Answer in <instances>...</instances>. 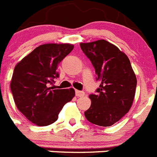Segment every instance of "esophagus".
<instances>
[{
    "label": "esophagus",
    "mask_w": 157,
    "mask_h": 157,
    "mask_svg": "<svg viewBox=\"0 0 157 157\" xmlns=\"http://www.w3.org/2000/svg\"><path fill=\"white\" fill-rule=\"evenodd\" d=\"M75 95L76 97H82V96L85 95V93L82 92V91H79V90H75Z\"/></svg>",
    "instance_id": "obj_1"
}]
</instances>
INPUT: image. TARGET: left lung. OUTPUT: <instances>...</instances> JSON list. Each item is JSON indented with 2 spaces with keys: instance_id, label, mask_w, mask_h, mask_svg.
<instances>
[{
  "instance_id": "8db88e82",
  "label": "left lung",
  "mask_w": 157,
  "mask_h": 157,
  "mask_svg": "<svg viewBox=\"0 0 157 157\" xmlns=\"http://www.w3.org/2000/svg\"><path fill=\"white\" fill-rule=\"evenodd\" d=\"M82 50L95 68L101 82L97 94H90V108L85 112L88 121L110 127L120 120L133 105L137 78L130 59L116 45L98 40L80 43Z\"/></svg>"
}]
</instances>
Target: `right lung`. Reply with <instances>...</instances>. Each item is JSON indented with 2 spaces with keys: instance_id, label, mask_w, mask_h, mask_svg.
<instances>
[{
  "instance_id": "1",
  "label": "right lung",
  "mask_w": 157,
  "mask_h": 157,
  "mask_svg": "<svg viewBox=\"0 0 157 157\" xmlns=\"http://www.w3.org/2000/svg\"><path fill=\"white\" fill-rule=\"evenodd\" d=\"M74 45L69 43L41 45L15 67L10 87L17 109L29 121L44 127L52 124L64 105L75 95L73 88L49 86L59 76L57 65Z\"/></svg>"
}]
</instances>
